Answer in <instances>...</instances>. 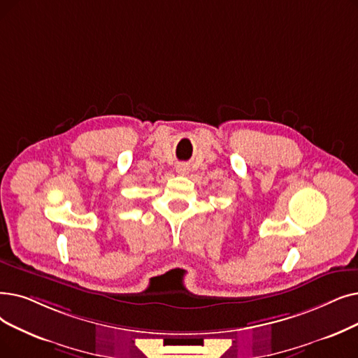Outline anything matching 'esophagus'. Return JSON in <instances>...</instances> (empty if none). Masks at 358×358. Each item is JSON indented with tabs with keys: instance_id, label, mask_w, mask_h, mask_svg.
Returning <instances> with one entry per match:
<instances>
[{
	"instance_id": "1",
	"label": "esophagus",
	"mask_w": 358,
	"mask_h": 358,
	"mask_svg": "<svg viewBox=\"0 0 358 358\" xmlns=\"http://www.w3.org/2000/svg\"><path fill=\"white\" fill-rule=\"evenodd\" d=\"M176 169H177V173H178L180 176H185V174H189V169H190V168H189L187 164H178Z\"/></svg>"
}]
</instances>
